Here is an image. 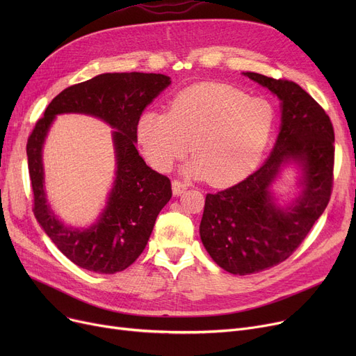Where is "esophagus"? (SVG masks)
I'll return each mask as SVG.
<instances>
[{"mask_svg": "<svg viewBox=\"0 0 356 356\" xmlns=\"http://www.w3.org/2000/svg\"><path fill=\"white\" fill-rule=\"evenodd\" d=\"M172 189H173V193L179 196V195H181L186 189H188V186H186V183L180 181L179 179H176V180L172 181Z\"/></svg>", "mask_w": 356, "mask_h": 356, "instance_id": "34e87169", "label": "esophagus"}]
</instances>
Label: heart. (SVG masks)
<instances>
[{
    "mask_svg": "<svg viewBox=\"0 0 356 356\" xmlns=\"http://www.w3.org/2000/svg\"><path fill=\"white\" fill-rule=\"evenodd\" d=\"M274 122L275 108L267 98H250L229 85L199 83L180 90L168 102L167 114L143 112L137 137L157 170H170L192 149L188 173L222 186L247 176L258 164Z\"/></svg>",
    "mask_w": 356,
    "mask_h": 356,
    "instance_id": "obj_1",
    "label": "heart"
}]
</instances>
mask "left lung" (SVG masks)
<instances>
[{
	"mask_svg": "<svg viewBox=\"0 0 356 356\" xmlns=\"http://www.w3.org/2000/svg\"><path fill=\"white\" fill-rule=\"evenodd\" d=\"M282 101V129L268 160L245 180L208 193L200 238L215 263L248 275L286 261L303 242L330 200L334 131L329 115L293 81L247 72ZM304 165L305 189L290 209H278L268 188L283 162Z\"/></svg>",
	"mask_w": 356,
	"mask_h": 356,
	"instance_id": "left-lung-1",
	"label": "left lung"
}]
</instances>
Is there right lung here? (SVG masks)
Masks as SVG:
<instances>
[{
	"instance_id": "add662e5",
	"label": "right lung",
	"mask_w": 356,
	"mask_h": 356,
	"mask_svg": "<svg viewBox=\"0 0 356 356\" xmlns=\"http://www.w3.org/2000/svg\"><path fill=\"white\" fill-rule=\"evenodd\" d=\"M170 85L160 73H104L72 85L54 97L27 140L33 212L44 232L72 263L99 274L125 270L144 251L157 215L172 197V183L148 167L136 148L137 122L144 108ZM98 116L115 131L118 177L100 220L89 230L65 227L45 203L41 147L58 113Z\"/></svg>"
}]
</instances>
